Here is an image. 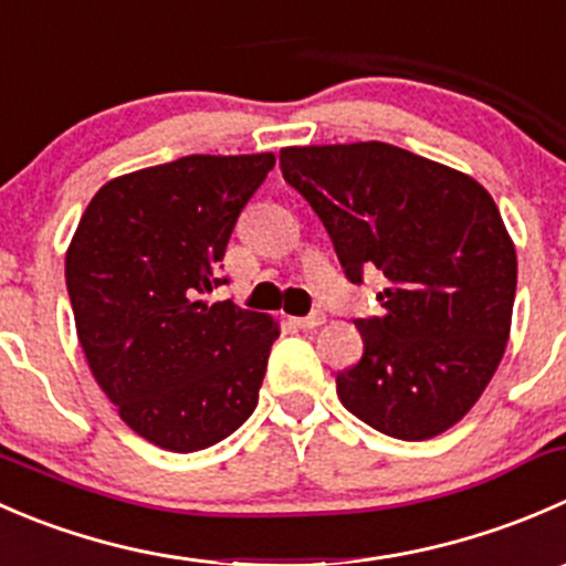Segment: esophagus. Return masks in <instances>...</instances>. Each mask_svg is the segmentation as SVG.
<instances>
[{
  "label": "esophagus",
  "instance_id": "esophagus-1",
  "mask_svg": "<svg viewBox=\"0 0 566 566\" xmlns=\"http://www.w3.org/2000/svg\"><path fill=\"white\" fill-rule=\"evenodd\" d=\"M291 324H294V327H300V329H316V327H322V324H324V313H311V316H296V318H291Z\"/></svg>",
  "mask_w": 566,
  "mask_h": 566
}]
</instances>
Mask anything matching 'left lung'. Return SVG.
I'll list each match as a JSON object with an SVG mask.
<instances>
[{"mask_svg": "<svg viewBox=\"0 0 566 566\" xmlns=\"http://www.w3.org/2000/svg\"><path fill=\"white\" fill-rule=\"evenodd\" d=\"M283 178L327 228L352 283L377 266L385 313L360 318L363 355L335 377L352 416L399 440L471 412L506 349L517 253L468 172L388 143L291 145Z\"/></svg>", "mask_w": 566, "mask_h": 566, "instance_id": "1", "label": "left lung"}]
</instances>
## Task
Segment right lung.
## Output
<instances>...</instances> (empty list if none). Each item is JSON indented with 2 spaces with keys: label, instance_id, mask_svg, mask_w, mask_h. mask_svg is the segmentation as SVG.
I'll return each mask as SVG.
<instances>
[{
  "label": "right lung",
  "instance_id": "right-lung-1",
  "mask_svg": "<svg viewBox=\"0 0 566 566\" xmlns=\"http://www.w3.org/2000/svg\"><path fill=\"white\" fill-rule=\"evenodd\" d=\"M275 154L181 156L106 181L65 253L76 335L128 429L176 454L237 432L281 324L203 300Z\"/></svg>",
  "mask_w": 566,
  "mask_h": 566
}]
</instances>
